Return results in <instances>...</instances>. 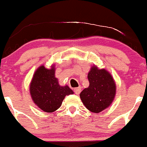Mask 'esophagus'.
<instances>
[{
	"label": "esophagus",
	"mask_w": 147,
	"mask_h": 147,
	"mask_svg": "<svg viewBox=\"0 0 147 147\" xmlns=\"http://www.w3.org/2000/svg\"><path fill=\"white\" fill-rule=\"evenodd\" d=\"M74 92L76 94V95H79V93L81 92V87H76V88L74 89Z\"/></svg>",
	"instance_id": "obj_1"
}]
</instances>
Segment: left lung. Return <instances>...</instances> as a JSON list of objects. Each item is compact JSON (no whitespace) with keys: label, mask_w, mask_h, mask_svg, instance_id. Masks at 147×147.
Wrapping results in <instances>:
<instances>
[{"label":"left lung","mask_w":147,"mask_h":147,"mask_svg":"<svg viewBox=\"0 0 147 147\" xmlns=\"http://www.w3.org/2000/svg\"><path fill=\"white\" fill-rule=\"evenodd\" d=\"M90 85L80 93L81 100L89 111L100 113L109 107L115 98L117 87L107 70L92 65L87 75Z\"/></svg>","instance_id":"obj_1"}]
</instances>
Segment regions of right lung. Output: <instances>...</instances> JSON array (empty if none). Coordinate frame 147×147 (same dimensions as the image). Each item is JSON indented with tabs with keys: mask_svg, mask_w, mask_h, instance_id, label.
I'll list each match as a JSON object with an SVG mask.
<instances>
[{
	"mask_svg": "<svg viewBox=\"0 0 147 147\" xmlns=\"http://www.w3.org/2000/svg\"><path fill=\"white\" fill-rule=\"evenodd\" d=\"M30 94L35 104L47 113L57 110L66 95L74 94L68 85L60 86L55 77V64L47 68L41 65L35 71L30 83Z\"/></svg>",
	"mask_w": 147,
	"mask_h": 147,
	"instance_id": "right-lung-1",
	"label": "right lung"
}]
</instances>
